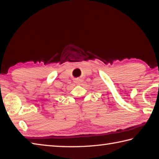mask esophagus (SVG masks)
Masks as SVG:
<instances>
[{"instance_id": "34e87169", "label": "esophagus", "mask_w": 159, "mask_h": 159, "mask_svg": "<svg viewBox=\"0 0 159 159\" xmlns=\"http://www.w3.org/2000/svg\"><path fill=\"white\" fill-rule=\"evenodd\" d=\"M83 82V80L81 79H76V80H75V83H76V84H80V83H81Z\"/></svg>"}]
</instances>
